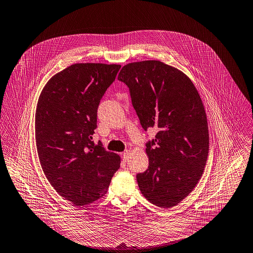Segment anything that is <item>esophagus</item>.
<instances>
[{"label":"esophagus","mask_w":253,"mask_h":253,"mask_svg":"<svg viewBox=\"0 0 253 253\" xmlns=\"http://www.w3.org/2000/svg\"><path fill=\"white\" fill-rule=\"evenodd\" d=\"M122 158H123V161L124 162H128L129 161V158H130V151H125L123 154H122Z\"/></svg>","instance_id":"esophagus-1"}]
</instances>
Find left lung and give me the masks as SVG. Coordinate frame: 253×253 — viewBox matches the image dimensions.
Masks as SVG:
<instances>
[{"label":"left lung","instance_id":"8db88e82","mask_svg":"<svg viewBox=\"0 0 253 253\" xmlns=\"http://www.w3.org/2000/svg\"><path fill=\"white\" fill-rule=\"evenodd\" d=\"M118 80L128 85L142 127L158 130L146 148L149 168L137 174L140 191L171 208L195 188L206 166L209 131L200 94L183 72L158 60L129 63Z\"/></svg>","mask_w":253,"mask_h":253}]
</instances>
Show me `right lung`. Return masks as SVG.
<instances>
[{"label": "right lung", "mask_w": 253, "mask_h": 253, "mask_svg": "<svg viewBox=\"0 0 253 253\" xmlns=\"http://www.w3.org/2000/svg\"><path fill=\"white\" fill-rule=\"evenodd\" d=\"M121 68L77 63L54 75L35 111V142L42 170L54 189L76 206L100 199L120 168L119 155L92 140L97 107Z\"/></svg>", "instance_id": "right-lung-1"}]
</instances>
